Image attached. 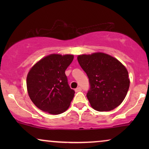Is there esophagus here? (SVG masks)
<instances>
[{
	"label": "esophagus",
	"instance_id": "34e87169",
	"mask_svg": "<svg viewBox=\"0 0 149 149\" xmlns=\"http://www.w3.org/2000/svg\"><path fill=\"white\" fill-rule=\"evenodd\" d=\"M81 90H82V89H81V87H77V88L75 89V91H76V92H78V91H81Z\"/></svg>",
	"mask_w": 149,
	"mask_h": 149
}]
</instances>
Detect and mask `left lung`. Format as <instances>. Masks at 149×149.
Here are the masks:
<instances>
[{"mask_svg":"<svg viewBox=\"0 0 149 149\" xmlns=\"http://www.w3.org/2000/svg\"><path fill=\"white\" fill-rule=\"evenodd\" d=\"M79 64L89 79L87 97L97 111H109L119 106L130 87L125 67L117 59L103 53L81 55Z\"/></svg>","mask_w":149,"mask_h":149,"instance_id":"8db88e82","label":"left lung"}]
</instances>
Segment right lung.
Wrapping results in <instances>:
<instances>
[{
    "label": "right lung",
    "instance_id": "right-lung-1",
    "mask_svg": "<svg viewBox=\"0 0 149 149\" xmlns=\"http://www.w3.org/2000/svg\"><path fill=\"white\" fill-rule=\"evenodd\" d=\"M72 55L52 54L34 65L27 76L30 98L44 112L58 115L68 109L74 95L65 70L72 63Z\"/></svg>",
    "mask_w": 149,
    "mask_h": 149
}]
</instances>
